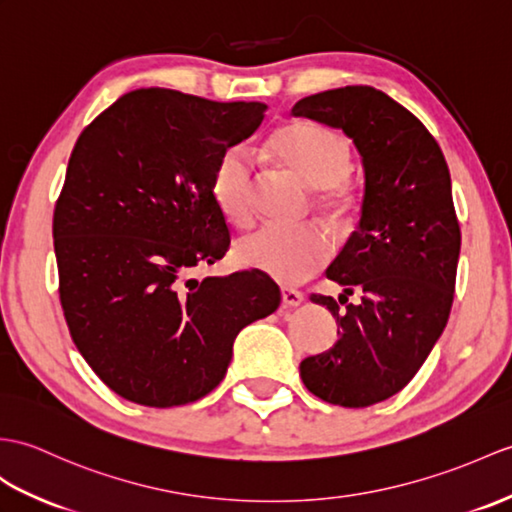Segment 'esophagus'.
Returning <instances> with one entry per match:
<instances>
[{
	"label": "esophagus",
	"mask_w": 512,
	"mask_h": 512,
	"mask_svg": "<svg viewBox=\"0 0 512 512\" xmlns=\"http://www.w3.org/2000/svg\"><path fill=\"white\" fill-rule=\"evenodd\" d=\"M281 299H283L285 305L296 307V305L303 303V292L294 290V288H288V285H283V288H281Z\"/></svg>",
	"instance_id": "obj_1"
}]
</instances>
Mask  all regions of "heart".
<instances>
[{
	"mask_svg": "<svg viewBox=\"0 0 512 512\" xmlns=\"http://www.w3.org/2000/svg\"><path fill=\"white\" fill-rule=\"evenodd\" d=\"M270 154L303 183L320 189L318 207L334 220L349 216L351 189L344 176L351 170L349 141L336 130L310 122H294L270 137ZM211 198L224 220L246 227L253 220V161L244 148L222 152L211 176ZM331 257L329 235L316 224L259 229L237 244L244 266L266 272L281 283H299Z\"/></svg>",
	"mask_w": 512,
	"mask_h": 512,
	"instance_id": "heart-1",
	"label": "heart"
}]
</instances>
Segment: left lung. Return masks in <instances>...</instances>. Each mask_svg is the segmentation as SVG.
Instances as JSON below:
<instances>
[{
    "mask_svg": "<svg viewBox=\"0 0 512 512\" xmlns=\"http://www.w3.org/2000/svg\"><path fill=\"white\" fill-rule=\"evenodd\" d=\"M353 139L364 168L358 229L327 268L363 303L340 308L312 294L340 327V340L301 362L312 395L342 408L384 401L417 375L454 303L460 227L441 146L384 91L355 85L307 95L292 106ZM339 301V299H338Z\"/></svg>",
    "mask_w": 512,
    "mask_h": 512,
    "instance_id": "8db88e82",
    "label": "left lung"
}]
</instances>
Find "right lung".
I'll return each mask as SVG.
<instances>
[{
  "mask_svg": "<svg viewBox=\"0 0 512 512\" xmlns=\"http://www.w3.org/2000/svg\"><path fill=\"white\" fill-rule=\"evenodd\" d=\"M266 109L137 89L71 150L52 224L61 305L93 373L139 406L209 395L237 334L281 303L279 285L255 268L192 277L231 244L211 198L216 163Z\"/></svg>",
  "mask_w": 512,
  "mask_h": 512,
  "instance_id": "1",
  "label": "right lung"
}]
</instances>
